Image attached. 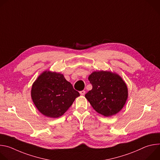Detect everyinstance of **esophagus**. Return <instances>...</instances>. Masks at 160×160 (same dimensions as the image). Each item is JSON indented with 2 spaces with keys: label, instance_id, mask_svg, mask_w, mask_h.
<instances>
[{
  "label": "esophagus",
  "instance_id": "obj_1",
  "mask_svg": "<svg viewBox=\"0 0 160 160\" xmlns=\"http://www.w3.org/2000/svg\"><path fill=\"white\" fill-rule=\"evenodd\" d=\"M80 94L81 96H83L85 94V90H82L80 92Z\"/></svg>",
  "mask_w": 160,
  "mask_h": 160
}]
</instances>
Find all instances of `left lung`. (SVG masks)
Wrapping results in <instances>:
<instances>
[{"label": "left lung", "instance_id": "8db88e82", "mask_svg": "<svg viewBox=\"0 0 160 160\" xmlns=\"http://www.w3.org/2000/svg\"><path fill=\"white\" fill-rule=\"evenodd\" d=\"M88 80L92 88L85 97L98 113L111 117L123 108L128 98V88L120 75L111 72H94Z\"/></svg>", "mask_w": 160, "mask_h": 160}]
</instances>
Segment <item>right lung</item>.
I'll return each instance as SVG.
<instances>
[{"mask_svg": "<svg viewBox=\"0 0 160 160\" xmlns=\"http://www.w3.org/2000/svg\"><path fill=\"white\" fill-rule=\"evenodd\" d=\"M31 96L42 115L55 118L62 116L80 94L62 74L45 71L33 83Z\"/></svg>", "mask_w": 160, "mask_h": 160, "instance_id": "1", "label": "right lung"}]
</instances>
